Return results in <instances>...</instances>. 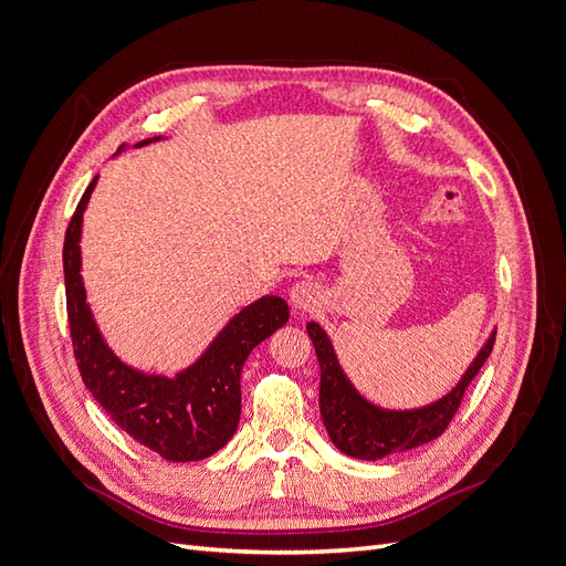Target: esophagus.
<instances>
[{
    "label": "esophagus",
    "mask_w": 566,
    "mask_h": 566,
    "mask_svg": "<svg viewBox=\"0 0 566 566\" xmlns=\"http://www.w3.org/2000/svg\"><path fill=\"white\" fill-rule=\"evenodd\" d=\"M287 297H290V304H293V310L306 312V310H312V306L318 304L321 290L312 281H297L293 287H290Z\"/></svg>",
    "instance_id": "34e87169"
}]
</instances>
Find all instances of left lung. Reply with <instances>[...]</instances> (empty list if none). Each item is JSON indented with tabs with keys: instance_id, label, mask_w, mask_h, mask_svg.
I'll use <instances>...</instances> for the list:
<instances>
[{
	"instance_id": "obj_1",
	"label": "left lung",
	"mask_w": 566,
	"mask_h": 566,
	"mask_svg": "<svg viewBox=\"0 0 566 566\" xmlns=\"http://www.w3.org/2000/svg\"><path fill=\"white\" fill-rule=\"evenodd\" d=\"M306 333L314 342L321 366L318 406L325 432L342 453L358 460H380L437 439L449 427L462 394L486 364L495 342L493 328L462 378L432 403L418 408H382L354 387L335 354L333 339L316 321L306 323Z\"/></svg>"
}]
</instances>
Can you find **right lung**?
Segmentation results:
<instances>
[{"label": "right lung", "instance_id": "add662e5", "mask_svg": "<svg viewBox=\"0 0 566 566\" xmlns=\"http://www.w3.org/2000/svg\"><path fill=\"white\" fill-rule=\"evenodd\" d=\"M160 139L165 136H153L134 148ZM123 150L127 146H119L115 156ZM96 181L98 177L84 191L63 243L67 323L82 382L119 430L142 447L172 462L210 458L227 447L241 420L245 358L287 323V302L279 295H264L243 306L196 361L175 375L146 373L125 364L101 335L82 279V219Z\"/></svg>", "mask_w": 566, "mask_h": 566}]
</instances>
